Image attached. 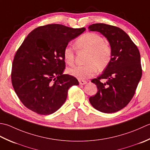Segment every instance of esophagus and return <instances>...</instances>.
<instances>
[{"mask_svg": "<svg viewBox=\"0 0 150 150\" xmlns=\"http://www.w3.org/2000/svg\"><path fill=\"white\" fill-rule=\"evenodd\" d=\"M79 83L80 85H85L87 83V81L85 80H79Z\"/></svg>", "mask_w": 150, "mask_h": 150, "instance_id": "1", "label": "esophagus"}]
</instances>
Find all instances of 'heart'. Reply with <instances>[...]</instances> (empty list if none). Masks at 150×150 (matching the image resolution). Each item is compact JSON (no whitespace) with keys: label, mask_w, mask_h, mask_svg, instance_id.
Wrapping results in <instances>:
<instances>
[{"label":"heart","mask_w":150,"mask_h":150,"mask_svg":"<svg viewBox=\"0 0 150 150\" xmlns=\"http://www.w3.org/2000/svg\"><path fill=\"white\" fill-rule=\"evenodd\" d=\"M78 49L88 52L85 65L76 66L68 70L69 73L79 80H85L92 77L97 71H102L109 65L112 58V48L105 42L102 36L93 32H87L78 38L75 42ZM63 58L69 65L74 63V48L67 46L63 50Z\"/></svg>","instance_id":"1"}]
</instances>
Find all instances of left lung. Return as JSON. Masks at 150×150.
<instances>
[{"label": "left lung", "mask_w": 150, "mask_h": 150, "mask_svg": "<svg viewBox=\"0 0 150 150\" xmlns=\"http://www.w3.org/2000/svg\"><path fill=\"white\" fill-rule=\"evenodd\" d=\"M88 28L104 35L112 48L109 65L102 74L91 80L96 85L98 92L89 98V102L100 112L112 113L118 111L133 98L141 78L139 50L129 36L118 27L97 23ZM102 79L106 81L102 82Z\"/></svg>", "instance_id": "obj_1"}]
</instances>
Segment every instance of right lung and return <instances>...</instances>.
<instances>
[{"label": "right lung", "instance_id": "right-lung-1", "mask_svg": "<svg viewBox=\"0 0 150 150\" xmlns=\"http://www.w3.org/2000/svg\"><path fill=\"white\" fill-rule=\"evenodd\" d=\"M85 30L62 24L38 27L30 32L14 56L11 83L23 105L39 115L54 113L66 101L68 90L78 79L63 74L64 48Z\"/></svg>", "mask_w": 150, "mask_h": 150}]
</instances>
